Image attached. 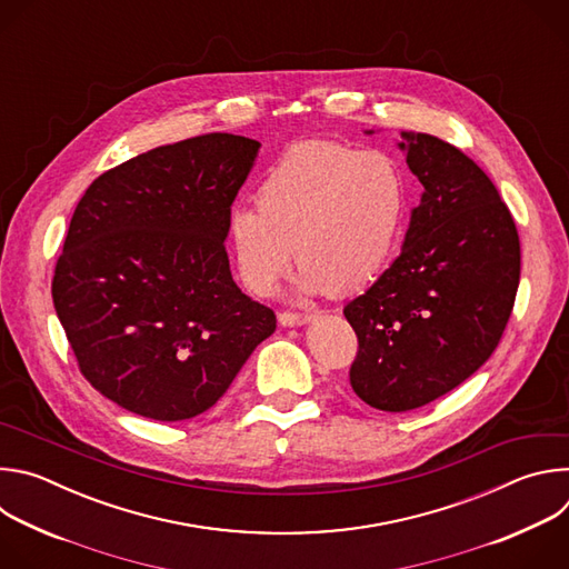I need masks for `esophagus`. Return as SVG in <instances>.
I'll use <instances>...</instances> for the list:
<instances>
[{
  "instance_id": "34e87169",
  "label": "esophagus",
  "mask_w": 569,
  "mask_h": 569,
  "mask_svg": "<svg viewBox=\"0 0 569 569\" xmlns=\"http://www.w3.org/2000/svg\"><path fill=\"white\" fill-rule=\"evenodd\" d=\"M310 319H312V315H308V312H292V310L279 312L281 327H301V323H308Z\"/></svg>"
}]
</instances>
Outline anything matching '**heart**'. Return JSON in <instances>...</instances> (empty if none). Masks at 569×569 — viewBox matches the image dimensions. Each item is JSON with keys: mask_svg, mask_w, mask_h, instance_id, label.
Returning a JSON list of instances; mask_svg holds the SVG:
<instances>
[{"mask_svg": "<svg viewBox=\"0 0 569 569\" xmlns=\"http://www.w3.org/2000/svg\"><path fill=\"white\" fill-rule=\"evenodd\" d=\"M254 202L236 207L227 220L242 283L270 295L297 252L303 292L345 297L387 263L405 211V180L382 150L303 141L274 161Z\"/></svg>", "mask_w": 569, "mask_h": 569, "instance_id": "obj_1", "label": "heart"}]
</instances>
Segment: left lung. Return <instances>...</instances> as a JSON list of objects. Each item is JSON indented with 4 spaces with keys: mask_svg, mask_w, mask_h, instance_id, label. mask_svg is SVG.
<instances>
[{
    "mask_svg": "<svg viewBox=\"0 0 569 569\" xmlns=\"http://www.w3.org/2000/svg\"><path fill=\"white\" fill-rule=\"evenodd\" d=\"M398 143L423 184L400 254L345 306L358 336L353 391L408 412L470 378L498 349L520 283V238L496 184L423 132Z\"/></svg>",
    "mask_w": 569,
    "mask_h": 569,
    "instance_id": "obj_1",
    "label": "left lung"
}]
</instances>
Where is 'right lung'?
I'll list each match as a JSON object with an SVG mask.
<instances>
[{"mask_svg":"<svg viewBox=\"0 0 569 569\" xmlns=\"http://www.w3.org/2000/svg\"><path fill=\"white\" fill-rule=\"evenodd\" d=\"M259 141L209 132L99 176L80 198L51 295L80 373L154 421L207 412L277 315L231 279L227 220Z\"/></svg>","mask_w":569,"mask_h":569,"instance_id":"obj_1","label":"right lung"}]
</instances>
